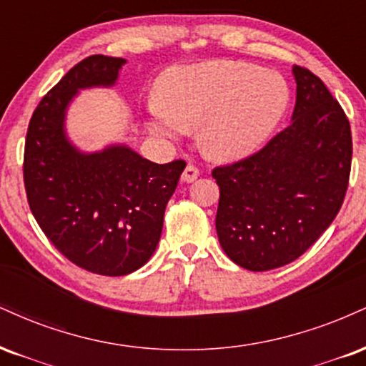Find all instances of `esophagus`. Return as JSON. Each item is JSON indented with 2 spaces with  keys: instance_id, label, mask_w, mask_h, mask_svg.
Returning a JSON list of instances; mask_svg holds the SVG:
<instances>
[{
  "instance_id": "obj_1",
  "label": "esophagus",
  "mask_w": 366,
  "mask_h": 366,
  "mask_svg": "<svg viewBox=\"0 0 366 366\" xmlns=\"http://www.w3.org/2000/svg\"><path fill=\"white\" fill-rule=\"evenodd\" d=\"M199 178V167L193 164H187L184 171L182 173V182L184 183H192Z\"/></svg>"
}]
</instances>
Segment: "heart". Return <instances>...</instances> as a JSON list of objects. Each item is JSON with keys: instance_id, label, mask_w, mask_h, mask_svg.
Instances as JSON below:
<instances>
[{"instance_id": "obj_1", "label": "heart", "mask_w": 366, "mask_h": 366, "mask_svg": "<svg viewBox=\"0 0 366 366\" xmlns=\"http://www.w3.org/2000/svg\"><path fill=\"white\" fill-rule=\"evenodd\" d=\"M162 101L149 102L150 128L176 139L199 128L204 152L238 159L255 150L285 114L287 85L276 71L242 61H209L171 70L161 80Z\"/></svg>"}]
</instances>
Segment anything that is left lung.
<instances>
[{"mask_svg": "<svg viewBox=\"0 0 366 366\" xmlns=\"http://www.w3.org/2000/svg\"><path fill=\"white\" fill-rule=\"evenodd\" d=\"M293 73V123L252 156L212 169L219 243L253 272L302 257L336 219L350 183L353 140L345 109L310 70Z\"/></svg>", "mask_w": 366, "mask_h": 366, "instance_id": "obj_1", "label": "left lung"}]
</instances>
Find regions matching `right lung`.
Instances as JSON below:
<instances>
[{
  "mask_svg": "<svg viewBox=\"0 0 366 366\" xmlns=\"http://www.w3.org/2000/svg\"><path fill=\"white\" fill-rule=\"evenodd\" d=\"M122 64L104 54L76 63L37 104L24 150L25 193L39 227L61 255L101 276L147 264L187 166L183 159L156 164L124 145L81 154L66 140L68 102L79 89L113 85Z\"/></svg>",
  "mask_w": 366,
  "mask_h": 366,
  "instance_id": "right-lung-1",
  "label": "right lung"
}]
</instances>
